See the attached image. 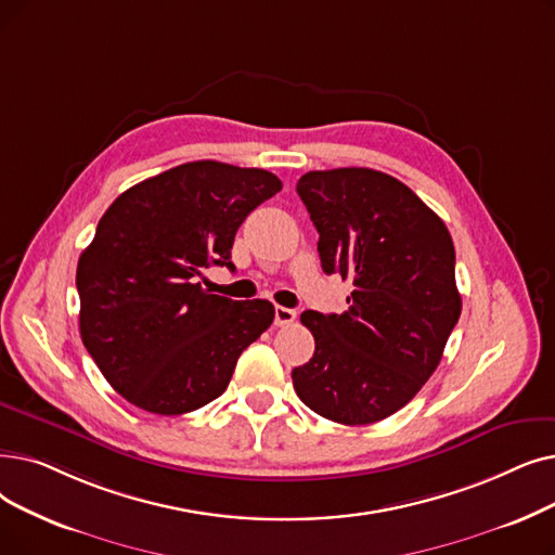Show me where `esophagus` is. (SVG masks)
<instances>
[{"label": "esophagus", "instance_id": "1", "mask_svg": "<svg viewBox=\"0 0 555 555\" xmlns=\"http://www.w3.org/2000/svg\"><path fill=\"white\" fill-rule=\"evenodd\" d=\"M297 320V310L285 308V306H276L274 308V324L276 326H287Z\"/></svg>", "mask_w": 555, "mask_h": 555}]
</instances>
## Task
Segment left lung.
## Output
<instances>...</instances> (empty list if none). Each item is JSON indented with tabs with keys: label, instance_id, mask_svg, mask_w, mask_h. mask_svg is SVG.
<instances>
[{
	"label": "left lung",
	"instance_id": "1",
	"mask_svg": "<svg viewBox=\"0 0 555 555\" xmlns=\"http://www.w3.org/2000/svg\"><path fill=\"white\" fill-rule=\"evenodd\" d=\"M297 192L322 270L353 293L343 315L301 312L315 353L293 370L295 390L331 422L374 424L422 390L461 318L453 240L411 188L370 167L308 172Z\"/></svg>",
	"mask_w": 555,
	"mask_h": 555
}]
</instances>
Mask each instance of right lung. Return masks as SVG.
Masks as SVG:
<instances>
[{
    "label": "right lung",
    "mask_w": 555,
    "mask_h": 555,
    "mask_svg": "<svg viewBox=\"0 0 555 555\" xmlns=\"http://www.w3.org/2000/svg\"><path fill=\"white\" fill-rule=\"evenodd\" d=\"M283 188L258 167L195 160L122 192L77 264L81 340L113 390L154 415L218 399L235 363L274 320L264 299L202 287L231 262L247 215Z\"/></svg>",
    "instance_id": "right-lung-1"
}]
</instances>
